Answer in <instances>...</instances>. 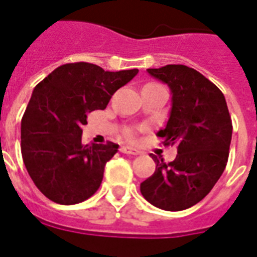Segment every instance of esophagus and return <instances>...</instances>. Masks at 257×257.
Here are the masks:
<instances>
[{"label": "esophagus", "instance_id": "34e87169", "mask_svg": "<svg viewBox=\"0 0 257 257\" xmlns=\"http://www.w3.org/2000/svg\"><path fill=\"white\" fill-rule=\"evenodd\" d=\"M121 153L129 154V155H139V154H140V151H139V150H136V148L128 147V146H122V147H121Z\"/></svg>", "mask_w": 257, "mask_h": 257}]
</instances>
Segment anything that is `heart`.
<instances>
[{
	"label": "heart",
	"mask_w": 257,
	"mask_h": 257,
	"mask_svg": "<svg viewBox=\"0 0 257 257\" xmlns=\"http://www.w3.org/2000/svg\"><path fill=\"white\" fill-rule=\"evenodd\" d=\"M128 138H134V132H128Z\"/></svg>",
	"instance_id": "obj_1"
}]
</instances>
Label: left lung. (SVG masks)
<instances>
[{
  "label": "left lung",
  "instance_id": "8db88e82",
  "mask_svg": "<svg viewBox=\"0 0 257 257\" xmlns=\"http://www.w3.org/2000/svg\"><path fill=\"white\" fill-rule=\"evenodd\" d=\"M147 72L172 91L170 117L157 135L163 146H176L177 157L166 163L153 155L157 169L140 192L161 210H187L210 193L225 170L233 132L229 109L222 91L193 68L166 65Z\"/></svg>",
  "mask_w": 257,
  "mask_h": 257
}]
</instances>
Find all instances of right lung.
<instances>
[{
  "label": "right lung",
  "mask_w": 257,
  "mask_h": 257,
  "mask_svg": "<svg viewBox=\"0 0 257 257\" xmlns=\"http://www.w3.org/2000/svg\"><path fill=\"white\" fill-rule=\"evenodd\" d=\"M138 69L107 72L88 62L58 66L34 88L22 118V155L34 184L51 201L77 204L100 187L118 144L81 143L87 114L103 110Z\"/></svg>",
  "instance_id": "1"
}]
</instances>
